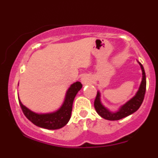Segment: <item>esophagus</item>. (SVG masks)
I'll return each mask as SVG.
<instances>
[{
  "instance_id": "1",
  "label": "esophagus",
  "mask_w": 158,
  "mask_h": 158,
  "mask_svg": "<svg viewBox=\"0 0 158 158\" xmlns=\"http://www.w3.org/2000/svg\"><path fill=\"white\" fill-rule=\"evenodd\" d=\"M91 81V79L89 76H84L82 78H81V83L83 85H87L88 83H90Z\"/></svg>"
}]
</instances>
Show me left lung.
I'll return each mask as SVG.
<instances>
[{"instance_id": "8db88e82", "label": "left lung", "mask_w": 158, "mask_h": 158, "mask_svg": "<svg viewBox=\"0 0 158 158\" xmlns=\"http://www.w3.org/2000/svg\"><path fill=\"white\" fill-rule=\"evenodd\" d=\"M140 65L141 69L143 72V79L141 81L140 86H139L138 91L136 94V95L132 99H130L128 102L119 108V110L117 112H110L109 110L107 109L102 106L100 102V94L99 92H97V97H96L95 100H94V108H95L96 111L102 118L108 119V120H119L124 117H128L131 115L135 111L139 109V108L142 105L143 99H144L145 94H146V73H145L144 68L139 62Z\"/></svg>"}]
</instances>
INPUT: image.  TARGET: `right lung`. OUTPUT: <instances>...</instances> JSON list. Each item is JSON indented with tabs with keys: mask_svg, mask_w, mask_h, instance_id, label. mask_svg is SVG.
Listing matches in <instances>:
<instances>
[{
	"mask_svg": "<svg viewBox=\"0 0 158 158\" xmlns=\"http://www.w3.org/2000/svg\"><path fill=\"white\" fill-rule=\"evenodd\" d=\"M81 87L82 85L79 81H77L71 85L67 91L63 105L59 110L53 113L43 114L34 113L28 109L27 107L23 106L20 99H19L20 106L27 118L35 126L46 129H59L64 126L70 120L74 98L78 92L80 90Z\"/></svg>",
	"mask_w": 158,
	"mask_h": 158,
	"instance_id": "obj_1",
	"label": "right lung"
}]
</instances>
